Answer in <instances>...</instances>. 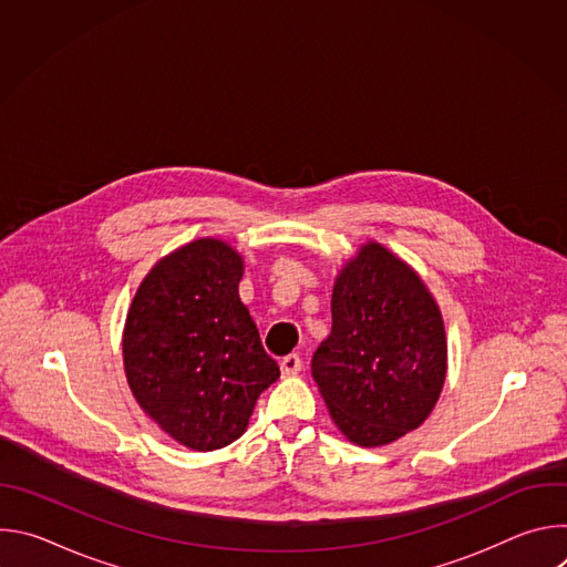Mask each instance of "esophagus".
<instances>
[{
  "instance_id": "obj_1",
  "label": "esophagus",
  "mask_w": 567,
  "mask_h": 567,
  "mask_svg": "<svg viewBox=\"0 0 567 567\" xmlns=\"http://www.w3.org/2000/svg\"><path fill=\"white\" fill-rule=\"evenodd\" d=\"M300 368H302V361H300L298 354H287V357H282V361H280V370H282L285 377L298 374Z\"/></svg>"
}]
</instances>
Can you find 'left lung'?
<instances>
[{
	"label": "left lung",
	"instance_id": "left-lung-1",
	"mask_svg": "<svg viewBox=\"0 0 567 567\" xmlns=\"http://www.w3.org/2000/svg\"><path fill=\"white\" fill-rule=\"evenodd\" d=\"M311 377L339 431L359 446H383L420 429L446 379V334L424 280L379 241L341 269L332 332Z\"/></svg>",
	"mask_w": 567,
	"mask_h": 567
}]
</instances>
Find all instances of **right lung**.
<instances>
[{"instance_id":"right-lung-1","label":"right lung","mask_w":567,"mask_h":567,"mask_svg":"<svg viewBox=\"0 0 567 567\" xmlns=\"http://www.w3.org/2000/svg\"><path fill=\"white\" fill-rule=\"evenodd\" d=\"M241 256L202 237L158 260L143 278L123 330L125 377L138 406L173 440L215 451L249 426L278 377L239 300Z\"/></svg>"}]
</instances>
